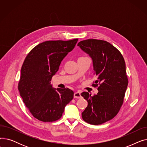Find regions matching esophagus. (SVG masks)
<instances>
[{
  "label": "esophagus",
  "instance_id": "34e87169",
  "mask_svg": "<svg viewBox=\"0 0 147 147\" xmlns=\"http://www.w3.org/2000/svg\"><path fill=\"white\" fill-rule=\"evenodd\" d=\"M74 98H82V95H81V93L80 91H78L76 92L74 94Z\"/></svg>",
  "mask_w": 147,
  "mask_h": 147
}]
</instances>
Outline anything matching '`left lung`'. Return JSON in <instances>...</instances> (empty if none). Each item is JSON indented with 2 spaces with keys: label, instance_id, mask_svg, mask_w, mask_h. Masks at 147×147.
<instances>
[{
  "label": "left lung",
  "instance_id": "left-lung-1",
  "mask_svg": "<svg viewBox=\"0 0 147 147\" xmlns=\"http://www.w3.org/2000/svg\"><path fill=\"white\" fill-rule=\"evenodd\" d=\"M78 46L93 61L97 80L92 86L98 90L94 96L86 92L81 94L88 101L82 119L90 125H101L114 118L123 104L128 85L125 61L120 52L105 40L91 38Z\"/></svg>",
  "mask_w": 147,
  "mask_h": 147
}]
</instances>
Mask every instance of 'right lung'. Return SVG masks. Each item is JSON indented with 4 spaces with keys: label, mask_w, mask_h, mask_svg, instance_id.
<instances>
[{
    "label": "right lung",
    "mask_w": 147,
    "mask_h": 147,
    "mask_svg": "<svg viewBox=\"0 0 147 147\" xmlns=\"http://www.w3.org/2000/svg\"><path fill=\"white\" fill-rule=\"evenodd\" d=\"M78 38L49 40L37 45L26 57L21 67L18 89L33 116L43 122L59 120L73 98L68 88L56 90L51 84L61 61L74 48Z\"/></svg>",
    "instance_id": "right-lung-1"
}]
</instances>
